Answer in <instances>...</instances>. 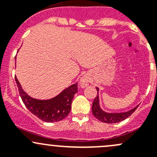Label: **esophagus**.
<instances>
[{"label": "esophagus", "mask_w": 157, "mask_h": 157, "mask_svg": "<svg viewBox=\"0 0 157 157\" xmlns=\"http://www.w3.org/2000/svg\"><path fill=\"white\" fill-rule=\"evenodd\" d=\"M80 85L82 88H85L89 85V79L86 75L83 76L80 80Z\"/></svg>", "instance_id": "obj_1"}]
</instances>
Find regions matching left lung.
I'll use <instances>...</instances> for the list:
<instances>
[{
    "mask_svg": "<svg viewBox=\"0 0 157 157\" xmlns=\"http://www.w3.org/2000/svg\"><path fill=\"white\" fill-rule=\"evenodd\" d=\"M97 90V96L95 98L94 101L93 102V105H92V112H93V115L97 118L99 121H102V122L109 123V124H112V123H117L120 122V121H123V120L126 119L128 118L134 111L137 109L138 107V105L135 106L132 109L127 111V112H107L102 110V108L100 107V104H99V88L96 87Z\"/></svg>",
    "mask_w": 157,
    "mask_h": 157,
    "instance_id": "8db88e82",
    "label": "left lung"
}]
</instances>
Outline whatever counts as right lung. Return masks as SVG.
<instances>
[{
    "instance_id": "add662e5",
    "label": "right lung",
    "mask_w": 157,
    "mask_h": 157,
    "mask_svg": "<svg viewBox=\"0 0 157 157\" xmlns=\"http://www.w3.org/2000/svg\"><path fill=\"white\" fill-rule=\"evenodd\" d=\"M15 80L23 103L33 115L41 120L45 122H56L64 119L69 114L71 102L77 92V83L64 89L52 99H37L29 96L23 90L16 77Z\"/></svg>"
}]
</instances>
